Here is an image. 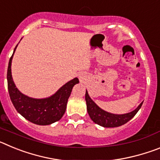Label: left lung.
<instances>
[{"label": "left lung", "instance_id": "8db88e82", "mask_svg": "<svg viewBox=\"0 0 160 160\" xmlns=\"http://www.w3.org/2000/svg\"><path fill=\"white\" fill-rule=\"evenodd\" d=\"M85 98H86V102H87V112H88L90 118L93 120V122L97 123L98 125H100L102 127H104V128H117V127H120V126L127 123L136 114V113L141 108L142 102H141L135 111L128 113V114H114L107 112V111H103L102 109L100 108L90 98L87 90L86 91Z\"/></svg>", "mask_w": 160, "mask_h": 160}]
</instances>
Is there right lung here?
<instances>
[{
	"label": "right lung",
	"mask_w": 160,
	"mask_h": 160,
	"mask_svg": "<svg viewBox=\"0 0 160 160\" xmlns=\"http://www.w3.org/2000/svg\"><path fill=\"white\" fill-rule=\"evenodd\" d=\"M13 53L8 62L7 81L9 97L17 111L25 119L38 125H49L60 120L66 112L68 98L72 89L74 85L79 82L78 79L75 78L68 82L49 98L41 99L29 98L20 92L12 81L11 63Z\"/></svg>",
	"instance_id": "right-lung-1"
}]
</instances>
